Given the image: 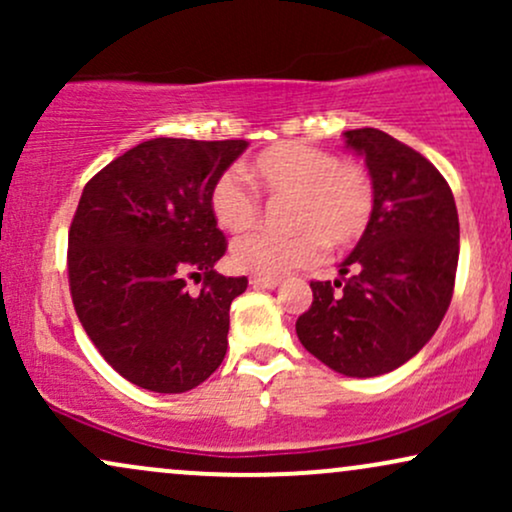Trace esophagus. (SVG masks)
Returning a JSON list of instances; mask_svg holds the SVG:
<instances>
[{
  "label": "esophagus",
  "instance_id": "obj_1",
  "mask_svg": "<svg viewBox=\"0 0 512 512\" xmlns=\"http://www.w3.org/2000/svg\"><path fill=\"white\" fill-rule=\"evenodd\" d=\"M250 286H255V289H276L279 279H272V276H250Z\"/></svg>",
  "mask_w": 512,
  "mask_h": 512
}]
</instances>
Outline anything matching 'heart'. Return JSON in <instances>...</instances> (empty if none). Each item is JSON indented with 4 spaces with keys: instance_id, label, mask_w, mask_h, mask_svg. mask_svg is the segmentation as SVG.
Instances as JSON below:
<instances>
[{
    "instance_id": "1",
    "label": "heart",
    "mask_w": 512,
    "mask_h": 512,
    "mask_svg": "<svg viewBox=\"0 0 512 512\" xmlns=\"http://www.w3.org/2000/svg\"><path fill=\"white\" fill-rule=\"evenodd\" d=\"M248 180L269 199H289V236L248 233L231 245L238 272L281 276L315 262L322 248L342 250L366 233L373 219L375 190L368 170L337 161L320 146L279 142L248 163ZM233 170L211 182L209 211L228 233L248 231L260 219V197Z\"/></svg>"
}]
</instances>
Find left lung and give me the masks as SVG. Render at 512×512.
Returning a JSON list of instances; mask_svg holds the SVG:
<instances>
[{"label": "left lung", "instance_id": "8db88e82", "mask_svg": "<svg viewBox=\"0 0 512 512\" xmlns=\"http://www.w3.org/2000/svg\"><path fill=\"white\" fill-rule=\"evenodd\" d=\"M344 139L366 158L373 219L342 262V281H310L313 305L296 334L337 373L373 378L419 354L448 313L460 221L450 185L419 151L373 127Z\"/></svg>", "mask_w": 512, "mask_h": 512}]
</instances>
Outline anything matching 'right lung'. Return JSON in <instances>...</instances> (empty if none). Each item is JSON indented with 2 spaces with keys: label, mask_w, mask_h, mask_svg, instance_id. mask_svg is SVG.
<instances>
[{
  "label": "right lung",
  "mask_w": 512,
  "mask_h": 512,
  "mask_svg": "<svg viewBox=\"0 0 512 512\" xmlns=\"http://www.w3.org/2000/svg\"><path fill=\"white\" fill-rule=\"evenodd\" d=\"M245 149V139H149L81 192L67 250L74 310L105 361L144 390H192L226 356L228 310L248 279L214 272L226 236L209 190ZM192 275L205 279L199 294L186 289Z\"/></svg>",
  "instance_id": "1"
}]
</instances>
